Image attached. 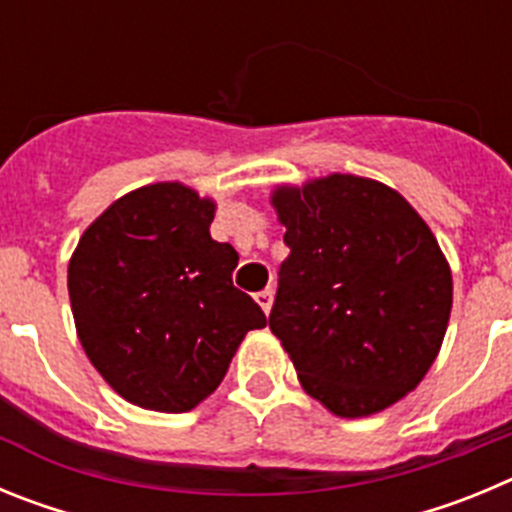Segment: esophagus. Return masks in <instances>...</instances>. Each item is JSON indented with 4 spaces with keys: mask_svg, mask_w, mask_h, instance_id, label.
<instances>
[{
    "mask_svg": "<svg viewBox=\"0 0 512 512\" xmlns=\"http://www.w3.org/2000/svg\"><path fill=\"white\" fill-rule=\"evenodd\" d=\"M256 302H259L261 310H264L266 315H269L271 302H274V292H271V289H264V292H259V295H256Z\"/></svg>",
    "mask_w": 512,
    "mask_h": 512,
    "instance_id": "esophagus-1",
    "label": "esophagus"
}]
</instances>
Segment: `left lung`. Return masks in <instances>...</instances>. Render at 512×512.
I'll list each match as a JSON object with an SVG mask.
<instances>
[{"mask_svg": "<svg viewBox=\"0 0 512 512\" xmlns=\"http://www.w3.org/2000/svg\"><path fill=\"white\" fill-rule=\"evenodd\" d=\"M287 228L269 328L302 390L341 418L413 392L451 315V269L431 228L387 184L330 174L271 194Z\"/></svg>", "mask_w": 512, "mask_h": 512, "instance_id": "obj_1", "label": "left lung"}]
</instances>
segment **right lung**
Masks as SVG:
<instances>
[{
  "instance_id": "obj_1",
  "label": "right lung",
  "mask_w": 512,
  "mask_h": 512,
  "mask_svg": "<svg viewBox=\"0 0 512 512\" xmlns=\"http://www.w3.org/2000/svg\"><path fill=\"white\" fill-rule=\"evenodd\" d=\"M215 202L179 182L112 202L69 261L76 333L128 402L187 413L217 390L235 348L266 315L233 287L238 253L212 241Z\"/></svg>"
}]
</instances>
